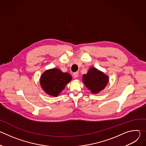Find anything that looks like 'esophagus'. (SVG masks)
Instances as JSON below:
<instances>
[{
	"mask_svg": "<svg viewBox=\"0 0 146 146\" xmlns=\"http://www.w3.org/2000/svg\"><path fill=\"white\" fill-rule=\"evenodd\" d=\"M73 76L74 77V78H77L78 76V72H74L73 73Z\"/></svg>",
	"mask_w": 146,
	"mask_h": 146,
	"instance_id": "obj_1",
	"label": "esophagus"
}]
</instances>
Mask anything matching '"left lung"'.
<instances>
[{"label":"left lung","instance_id":"8db88e82","mask_svg":"<svg viewBox=\"0 0 146 146\" xmlns=\"http://www.w3.org/2000/svg\"><path fill=\"white\" fill-rule=\"evenodd\" d=\"M82 81L92 93L98 94L106 87L109 77L97 69L91 68L87 74H83Z\"/></svg>","mask_w":146,"mask_h":146}]
</instances>
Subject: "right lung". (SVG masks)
I'll return each instance as SVG.
<instances>
[{
    "label": "right lung",
    "mask_w": 146,
    "mask_h": 146,
    "mask_svg": "<svg viewBox=\"0 0 146 146\" xmlns=\"http://www.w3.org/2000/svg\"><path fill=\"white\" fill-rule=\"evenodd\" d=\"M72 78L68 73H64L58 68H54L45 71L40 77V82L41 88L47 94L57 96Z\"/></svg>",
    "instance_id": "1"
}]
</instances>
